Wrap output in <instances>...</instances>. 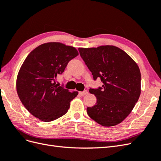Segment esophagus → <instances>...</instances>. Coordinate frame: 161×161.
<instances>
[{"label":"esophagus","instance_id":"obj_1","mask_svg":"<svg viewBox=\"0 0 161 161\" xmlns=\"http://www.w3.org/2000/svg\"><path fill=\"white\" fill-rule=\"evenodd\" d=\"M87 93H88V91H84L79 92V94L81 95H86Z\"/></svg>","mask_w":161,"mask_h":161}]
</instances>
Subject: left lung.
Returning <instances> with one entry per match:
<instances>
[{"label": "left lung", "instance_id": "obj_1", "mask_svg": "<svg viewBox=\"0 0 161 161\" xmlns=\"http://www.w3.org/2000/svg\"><path fill=\"white\" fill-rule=\"evenodd\" d=\"M79 51L94 80L99 77L103 83V88L89 90L97 97V103L87 108V114L105 127L120 124L132 111L140 95L138 64L127 53L114 46L79 47Z\"/></svg>", "mask_w": 161, "mask_h": 161}]
</instances>
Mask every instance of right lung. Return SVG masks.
<instances>
[{
    "label": "right lung",
    "instance_id": "obj_1",
    "mask_svg": "<svg viewBox=\"0 0 161 161\" xmlns=\"http://www.w3.org/2000/svg\"><path fill=\"white\" fill-rule=\"evenodd\" d=\"M78 55L75 47L48 42L35 48L24 60L17 77V92L23 105L36 118L47 122L67 113L79 92H71L55 81Z\"/></svg>",
    "mask_w": 161,
    "mask_h": 161
}]
</instances>
